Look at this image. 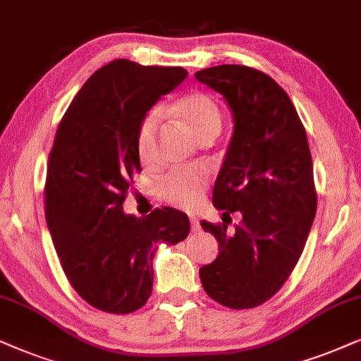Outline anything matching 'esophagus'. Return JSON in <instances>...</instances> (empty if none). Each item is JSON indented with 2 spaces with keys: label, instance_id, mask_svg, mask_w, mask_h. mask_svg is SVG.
<instances>
[{
  "label": "esophagus",
  "instance_id": "1",
  "mask_svg": "<svg viewBox=\"0 0 361 361\" xmlns=\"http://www.w3.org/2000/svg\"><path fill=\"white\" fill-rule=\"evenodd\" d=\"M190 225H191V231H195V233H198V231L202 230V226H200V220L196 216L190 218Z\"/></svg>",
  "mask_w": 361,
  "mask_h": 361
}]
</instances>
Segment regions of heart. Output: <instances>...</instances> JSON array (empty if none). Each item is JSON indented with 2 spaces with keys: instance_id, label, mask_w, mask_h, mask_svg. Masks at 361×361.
<instances>
[{
  "instance_id": "1",
  "label": "heart",
  "mask_w": 361,
  "mask_h": 361,
  "mask_svg": "<svg viewBox=\"0 0 361 361\" xmlns=\"http://www.w3.org/2000/svg\"><path fill=\"white\" fill-rule=\"evenodd\" d=\"M178 116L185 120L190 130L200 140L207 135H218L221 130V111L218 104L209 94L203 91H193L185 94L175 103ZM159 120L158 109H153L145 115L138 130V153L145 163L153 159L154 133ZM208 186V171L198 166L178 168L166 173L159 180L158 193L165 202L175 204L178 208L193 209L202 202V196Z\"/></svg>"
}]
</instances>
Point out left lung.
I'll use <instances>...</instances> for the list:
<instances>
[{
	"instance_id": "8db88e82",
	"label": "left lung",
	"mask_w": 361,
	"mask_h": 361,
	"mask_svg": "<svg viewBox=\"0 0 361 361\" xmlns=\"http://www.w3.org/2000/svg\"><path fill=\"white\" fill-rule=\"evenodd\" d=\"M195 78L223 94L233 115L213 204L223 220L241 214L233 233L226 223L202 221L218 240V257L200 268V278L223 307L255 308L288 280L312 230L317 190L307 131L286 91L263 71L220 65Z\"/></svg>"
}]
</instances>
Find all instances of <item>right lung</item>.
<instances>
[{
  "instance_id": "right-lung-1",
  "label": "right lung",
  "mask_w": 361,
  "mask_h": 361,
  "mask_svg": "<svg viewBox=\"0 0 361 361\" xmlns=\"http://www.w3.org/2000/svg\"><path fill=\"white\" fill-rule=\"evenodd\" d=\"M186 76L180 66L115 59L81 86L56 130L44 214L71 286L102 312L125 314L143 307L158 245H176L190 233L188 216L175 208L141 218L123 212L141 171L140 123Z\"/></svg>"
}]
</instances>
